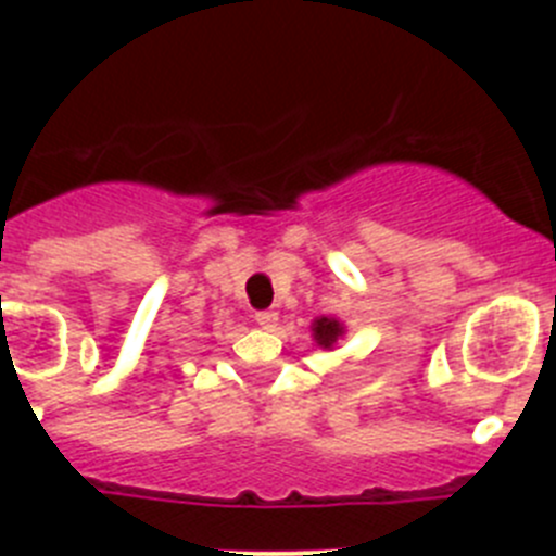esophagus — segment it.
Returning <instances> with one entry per match:
<instances>
[{"label": "esophagus", "instance_id": "1", "mask_svg": "<svg viewBox=\"0 0 556 556\" xmlns=\"http://www.w3.org/2000/svg\"><path fill=\"white\" fill-rule=\"evenodd\" d=\"M255 323H258V328H264V331H273V328L278 326V314H275V312H258V314H255Z\"/></svg>", "mask_w": 556, "mask_h": 556}]
</instances>
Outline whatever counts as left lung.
<instances>
[{
	"mask_svg": "<svg viewBox=\"0 0 556 556\" xmlns=\"http://www.w3.org/2000/svg\"><path fill=\"white\" fill-rule=\"evenodd\" d=\"M312 337L323 351H331L339 339L345 337V323H339L337 317H317L312 323Z\"/></svg>",
	"mask_w": 556,
	"mask_h": 556,
	"instance_id": "8db88e82",
	"label": "left lung"
}]
</instances>
